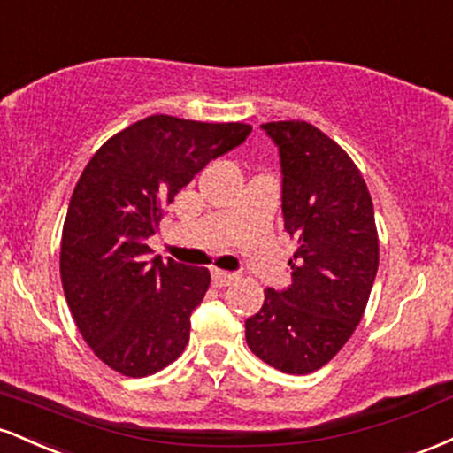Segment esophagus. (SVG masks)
<instances>
[{
	"instance_id": "obj_1",
	"label": "esophagus",
	"mask_w": 453,
	"mask_h": 453,
	"mask_svg": "<svg viewBox=\"0 0 453 453\" xmlns=\"http://www.w3.org/2000/svg\"><path fill=\"white\" fill-rule=\"evenodd\" d=\"M234 280H238L236 273H226V270H212V283H215L217 288H227V285H232Z\"/></svg>"
}]
</instances>
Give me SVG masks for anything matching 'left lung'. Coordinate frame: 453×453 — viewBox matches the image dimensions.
I'll return each mask as SVG.
<instances>
[{
  "instance_id": "1",
  "label": "left lung",
  "mask_w": 453,
  "mask_h": 453,
  "mask_svg": "<svg viewBox=\"0 0 453 453\" xmlns=\"http://www.w3.org/2000/svg\"><path fill=\"white\" fill-rule=\"evenodd\" d=\"M262 129L279 147L280 209L298 249L292 285L264 292L244 336L259 360L309 375L341 351L366 309L379 268L375 211L360 170L324 132L306 121Z\"/></svg>"
}]
</instances>
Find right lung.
Returning <instances> with one entry per match:
<instances>
[{"label":"right lung","mask_w":453,"mask_h":453,"mask_svg":"<svg viewBox=\"0 0 453 453\" xmlns=\"http://www.w3.org/2000/svg\"><path fill=\"white\" fill-rule=\"evenodd\" d=\"M249 134L244 123L153 114L106 140L82 170L61 234V283L82 339L112 371L147 377L185 351L211 273L150 257L147 238L174 196Z\"/></svg>","instance_id":"right-lung-1"}]
</instances>
